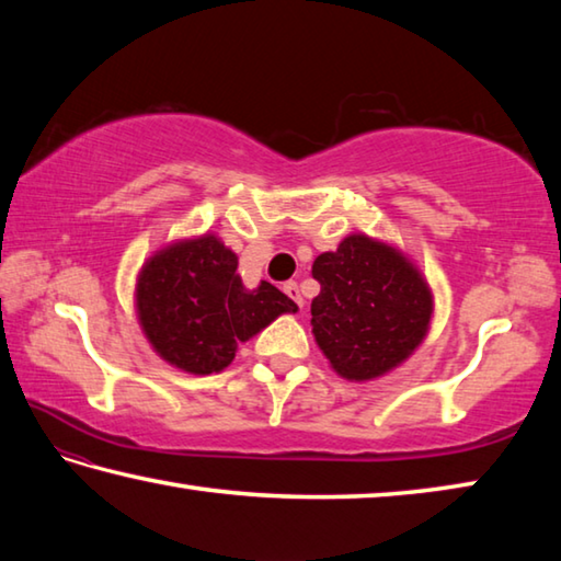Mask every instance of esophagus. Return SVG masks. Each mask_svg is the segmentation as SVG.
Returning a JSON list of instances; mask_svg holds the SVG:
<instances>
[{"mask_svg":"<svg viewBox=\"0 0 561 561\" xmlns=\"http://www.w3.org/2000/svg\"><path fill=\"white\" fill-rule=\"evenodd\" d=\"M284 294H287L289 299H294V304L301 309L304 307V299H301V291H299V284L297 282H287L284 284Z\"/></svg>","mask_w":561,"mask_h":561,"instance_id":"34e87169","label":"esophagus"}]
</instances>
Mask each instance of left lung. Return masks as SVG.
Instances as JSON below:
<instances>
[{"label":"left lung","instance_id":"1","mask_svg":"<svg viewBox=\"0 0 561 561\" xmlns=\"http://www.w3.org/2000/svg\"><path fill=\"white\" fill-rule=\"evenodd\" d=\"M321 284L311 301V334L348 381H371L401 366L431 329L433 294L396 247L348 234L311 267Z\"/></svg>","mask_w":561,"mask_h":561}]
</instances>
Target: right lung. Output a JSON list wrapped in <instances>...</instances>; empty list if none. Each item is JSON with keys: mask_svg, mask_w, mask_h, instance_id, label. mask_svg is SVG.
<instances>
[{"mask_svg": "<svg viewBox=\"0 0 561 561\" xmlns=\"http://www.w3.org/2000/svg\"><path fill=\"white\" fill-rule=\"evenodd\" d=\"M136 311L160 358L180 371L207 376L230 366L240 341L294 314L297 304L270 282L247 289L237 254L207 232L163 247L140 267Z\"/></svg>", "mask_w": 561, "mask_h": 561, "instance_id": "right-lung-1", "label": "right lung"}]
</instances>
